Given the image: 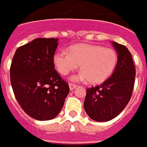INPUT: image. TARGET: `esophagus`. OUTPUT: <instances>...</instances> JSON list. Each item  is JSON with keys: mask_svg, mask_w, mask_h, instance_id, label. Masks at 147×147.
Here are the masks:
<instances>
[{"mask_svg": "<svg viewBox=\"0 0 147 147\" xmlns=\"http://www.w3.org/2000/svg\"><path fill=\"white\" fill-rule=\"evenodd\" d=\"M69 89H70V90H73L74 88H75L76 87H77V85L74 84V83H69Z\"/></svg>", "mask_w": 147, "mask_h": 147, "instance_id": "esophagus-1", "label": "esophagus"}]
</instances>
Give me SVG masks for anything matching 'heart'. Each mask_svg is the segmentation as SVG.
I'll return each mask as SVG.
<instances>
[{
	"label": "heart",
	"instance_id": "1",
	"mask_svg": "<svg viewBox=\"0 0 147 147\" xmlns=\"http://www.w3.org/2000/svg\"><path fill=\"white\" fill-rule=\"evenodd\" d=\"M118 55L114 49L99 45L81 43L69 47L67 52L56 53L54 63L57 71L62 76L78 68L80 74L74 80L86 81L96 85L105 82L115 69Z\"/></svg>",
	"mask_w": 147,
	"mask_h": 147
}]
</instances>
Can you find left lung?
<instances>
[{"instance_id":"obj_1","label":"left lung","mask_w":147,"mask_h":147,"mask_svg":"<svg viewBox=\"0 0 147 147\" xmlns=\"http://www.w3.org/2000/svg\"><path fill=\"white\" fill-rule=\"evenodd\" d=\"M118 62L112 76L101 85L86 89L84 109L95 121H109L124 109L131 97L135 68L131 54L125 46L112 42Z\"/></svg>"}]
</instances>
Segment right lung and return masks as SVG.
<instances>
[{
	"label": "right lung",
	"instance_id": "obj_1",
	"mask_svg": "<svg viewBox=\"0 0 147 147\" xmlns=\"http://www.w3.org/2000/svg\"><path fill=\"white\" fill-rule=\"evenodd\" d=\"M58 38H38L17 48L10 67V81L16 100L37 120L59 115L69 92L68 83L55 69Z\"/></svg>",
	"mask_w": 147,
	"mask_h": 147
}]
</instances>
